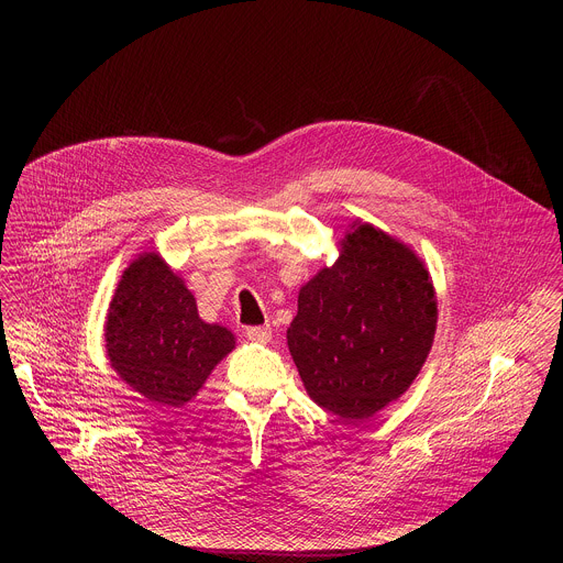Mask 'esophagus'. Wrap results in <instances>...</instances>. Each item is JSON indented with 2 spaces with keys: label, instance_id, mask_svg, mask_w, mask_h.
<instances>
[{
  "label": "esophagus",
  "instance_id": "34e87169",
  "mask_svg": "<svg viewBox=\"0 0 563 563\" xmlns=\"http://www.w3.org/2000/svg\"><path fill=\"white\" fill-rule=\"evenodd\" d=\"M246 338L255 344H266L271 340V327H249L246 329Z\"/></svg>",
  "mask_w": 563,
  "mask_h": 563
}]
</instances>
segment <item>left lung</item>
Returning <instances> with one entry per match:
<instances>
[{"mask_svg":"<svg viewBox=\"0 0 563 563\" xmlns=\"http://www.w3.org/2000/svg\"><path fill=\"white\" fill-rule=\"evenodd\" d=\"M301 286L286 338L310 399L344 422L407 393L433 344L438 299L418 253L360 219Z\"/></svg>","mask_w":563,"mask_h":563,"instance_id":"8db88e82","label":"left lung"}]
</instances>
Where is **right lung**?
I'll list each match as a JSON object with an SVG mask.
<instances>
[{
    "label": "right lung",
    "mask_w": 563,
    "mask_h": 563,
    "mask_svg": "<svg viewBox=\"0 0 563 563\" xmlns=\"http://www.w3.org/2000/svg\"><path fill=\"white\" fill-rule=\"evenodd\" d=\"M114 373L150 402L181 407L236 349L234 333L199 319L184 279L145 251L123 271L103 324Z\"/></svg>",
    "instance_id": "right-lung-1"
}]
</instances>
